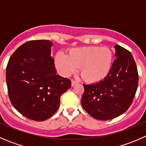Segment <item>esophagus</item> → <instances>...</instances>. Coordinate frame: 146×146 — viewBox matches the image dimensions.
Listing matches in <instances>:
<instances>
[{"label": "esophagus", "mask_w": 146, "mask_h": 146, "mask_svg": "<svg viewBox=\"0 0 146 146\" xmlns=\"http://www.w3.org/2000/svg\"><path fill=\"white\" fill-rule=\"evenodd\" d=\"M78 82L77 81H76V80H72V81H71L72 86H74L75 85H76V84H78Z\"/></svg>", "instance_id": "34e87169"}]
</instances>
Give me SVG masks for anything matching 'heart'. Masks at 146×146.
I'll use <instances>...</instances> for the list:
<instances>
[{"mask_svg": "<svg viewBox=\"0 0 146 146\" xmlns=\"http://www.w3.org/2000/svg\"><path fill=\"white\" fill-rule=\"evenodd\" d=\"M113 54L107 47L83 46L69 50L68 55L58 52L55 64L61 74L68 76L80 67L82 78L88 82L103 80L110 73Z\"/></svg>", "mask_w": 146, "mask_h": 146, "instance_id": "1", "label": "heart"}]
</instances>
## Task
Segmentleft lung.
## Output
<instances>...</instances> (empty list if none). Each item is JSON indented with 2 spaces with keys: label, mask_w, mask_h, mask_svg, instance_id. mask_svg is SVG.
Returning a JSON list of instances; mask_svg holds the SVG:
<instances>
[{
  "label": "left lung",
  "mask_w": 146,
  "mask_h": 146,
  "mask_svg": "<svg viewBox=\"0 0 146 146\" xmlns=\"http://www.w3.org/2000/svg\"><path fill=\"white\" fill-rule=\"evenodd\" d=\"M114 48L117 58L104 80L83 84L82 107L99 120H110L124 113L133 102L138 88V73L133 56L121 46Z\"/></svg>",
  "instance_id": "left-lung-1"
}]
</instances>
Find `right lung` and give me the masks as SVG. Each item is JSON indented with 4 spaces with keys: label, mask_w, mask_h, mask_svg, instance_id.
<instances>
[{
    "label": "right lung",
    "mask_w": 146,
    "mask_h": 146,
    "mask_svg": "<svg viewBox=\"0 0 146 146\" xmlns=\"http://www.w3.org/2000/svg\"><path fill=\"white\" fill-rule=\"evenodd\" d=\"M52 46L49 40L29 41L12 54L6 68L12 104L23 116L37 121L54 115L61 96L71 86L70 80L56 75Z\"/></svg>",
    "instance_id": "1"
}]
</instances>
